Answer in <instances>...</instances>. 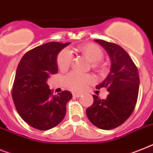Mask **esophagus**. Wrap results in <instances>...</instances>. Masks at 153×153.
I'll return each instance as SVG.
<instances>
[{
	"label": "esophagus",
	"mask_w": 153,
	"mask_h": 153,
	"mask_svg": "<svg viewBox=\"0 0 153 153\" xmlns=\"http://www.w3.org/2000/svg\"><path fill=\"white\" fill-rule=\"evenodd\" d=\"M80 96H81V94H76V93H73V97H79Z\"/></svg>",
	"instance_id": "34e87169"
}]
</instances>
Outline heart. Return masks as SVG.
Here are the masks:
<instances>
[{
  "label": "heart",
  "instance_id": "heart-1",
  "mask_svg": "<svg viewBox=\"0 0 153 153\" xmlns=\"http://www.w3.org/2000/svg\"><path fill=\"white\" fill-rule=\"evenodd\" d=\"M76 51L85 57L91 63V67L96 71L103 72L105 70V65L100 59L104 56V53L100 47L94 44H82L76 48ZM71 54L68 50H62L57 56V65L61 71H65L70 67L71 63ZM94 82L92 76L73 72L65 78V85L68 89L79 92L85 89L87 86Z\"/></svg>",
  "mask_w": 153,
  "mask_h": 153
}]
</instances>
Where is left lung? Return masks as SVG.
Wrapping results in <instances>:
<instances>
[{
	"label": "left lung",
	"mask_w": 153,
	"mask_h": 153,
	"mask_svg": "<svg viewBox=\"0 0 153 153\" xmlns=\"http://www.w3.org/2000/svg\"><path fill=\"white\" fill-rule=\"evenodd\" d=\"M94 41L107 51L111 62L108 76L96 88L106 87L109 93L105 99L93 95L94 103L86 114L96 127L111 130L122 125L135 109L139 75L136 66L122 47L100 39Z\"/></svg>",
	"instance_id": "obj_1"
}]
</instances>
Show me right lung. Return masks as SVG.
<instances>
[{
    "label": "right lung",
    "mask_w": 153,
    "mask_h": 153,
    "mask_svg": "<svg viewBox=\"0 0 153 153\" xmlns=\"http://www.w3.org/2000/svg\"><path fill=\"white\" fill-rule=\"evenodd\" d=\"M70 44L45 43L28 51L18 63L12 98L18 114L35 128H53L66 115V104L71 100L72 94L65 91L54 95L47 80L58 73V54Z\"/></svg>",
    "instance_id": "obj_1"
}]
</instances>
